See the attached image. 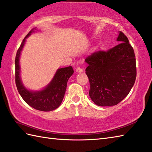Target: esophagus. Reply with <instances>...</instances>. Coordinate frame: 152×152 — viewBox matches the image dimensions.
Masks as SVG:
<instances>
[{"label": "esophagus", "instance_id": "1", "mask_svg": "<svg viewBox=\"0 0 152 152\" xmlns=\"http://www.w3.org/2000/svg\"><path fill=\"white\" fill-rule=\"evenodd\" d=\"M76 70L77 72H83V69L80 67H77Z\"/></svg>", "mask_w": 152, "mask_h": 152}]
</instances>
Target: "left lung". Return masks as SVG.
<instances>
[{"instance_id": "8db88e82", "label": "left lung", "mask_w": 152, "mask_h": 152, "mask_svg": "<svg viewBox=\"0 0 152 152\" xmlns=\"http://www.w3.org/2000/svg\"><path fill=\"white\" fill-rule=\"evenodd\" d=\"M119 44L107 51L93 53L85 59L89 96L95 104H118L129 93L137 77L136 59L127 37L119 32Z\"/></svg>"}]
</instances>
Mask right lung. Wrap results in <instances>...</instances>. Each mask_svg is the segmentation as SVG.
Segmentation results:
<instances>
[{"instance_id": "right-lung-1", "label": "right lung", "mask_w": 152, "mask_h": 152, "mask_svg": "<svg viewBox=\"0 0 152 152\" xmlns=\"http://www.w3.org/2000/svg\"><path fill=\"white\" fill-rule=\"evenodd\" d=\"M34 28L29 31L23 40L16 53L15 59V81L18 92L26 103L33 108L40 111L49 112L59 107L65 93L67 82L74 73L72 66H68L58 69L54 78L44 89L40 91H30L23 86L19 76V56L25 44L26 38L36 30Z\"/></svg>"}]
</instances>
